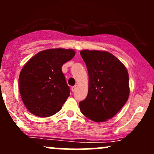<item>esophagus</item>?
Listing matches in <instances>:
<instances>
[{"mask_svg": "<svg viewBox=\"0 0 154 154\" xmlns=\"http://www.w3.org/2000/svg\"><path fill=\"white\" fill-rule=\"evenodd\" d=\"M76 88H77V87L76 86H72V87L71 88V90L72 92H75L76 91Z\"/></svg>", "mask_w": 154, "mask_h": 154, "instance_id": "esophagus-1", "label": "esophagus"}]
</instances>
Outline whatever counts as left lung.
<instances>
[{"instance_id":"left-lung-1","label":"left lung","mask_w":154,"mask_h":154,"mask_svg":"<svg viewBox=\"0 0 154 154\" xmlns=\"http://www.w3.org/2000/svg\"><path fill=\"white\" fill-rule=\"evenodd\" d=\"M80 55L88 69L89 86L86 98L79 102V109L93 121H107L128 99V72L117 58L106 51L84 50Z\"/></svg>"}]
</instances>
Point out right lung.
Segmentation results:
<instances>
[{"mask_svg": "<svg viewBox=\"0 0 154 154\" xmlns=\"http://www.w3.org/2000/svg\"><path fill=\"white\" fill-rule=\"evenodd\" d=\"M75 55L72 49H48L26 63L19 75V88L29 112L47 117L61 110L70 93L61 67Z\"/></svg>", "mask_w": 154, "mask_h": 154, "instance_id": "right-lung-1", "label": "right lung"}]
</instances>
